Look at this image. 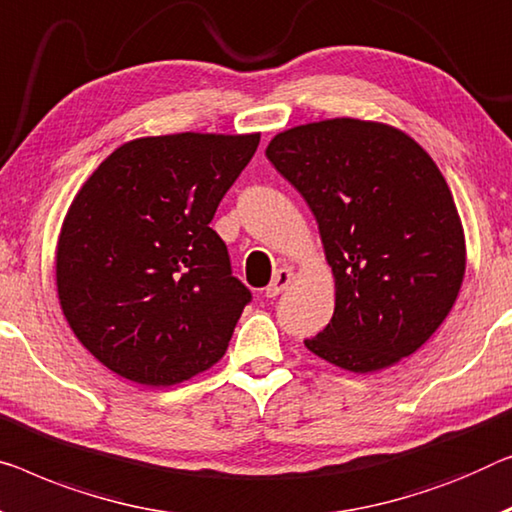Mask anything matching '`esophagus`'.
Listing matches in <instances>:
<instances>
[{
	"mask_svg": "<svg viewBox=\"0 0 512 512\" xmlns=\"http://www.w3.org/2000/svg\"><path fill=\"white\" fill-rule=\"evenodd\" d=\"M292 280H294L292 269H280L276 276H273L271 285L266 287V296H269V299H276L278 294H282L289 285H292Z\"/></svg>",
	"mask_w": 512,
	"mask_h": 512,
	"instance_id": "1",
	"label": "esophagus"
}]
</instances>
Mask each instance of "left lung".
<instances>
[{
	"label": "left lung",
	"instance_id": "left-lung-1",
	"mask_svg": "<svg viewBox=\"0 0 512 512\" xmlns=\"http://www.w3.org/2000/svg\"><path fill=\"white\" fill-rule=\"evenodd\" d=\"M266 158L315 213L335 310L312 354L377 372L421 349L460 294L467 246L451 188L398 128L324 119L278 133Z\"/></svg>",
	"mask_w": 512,
	"mask_h": 512
}]
</instances>
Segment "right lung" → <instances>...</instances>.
Returning a JSON list of instances; mask_svg holds the SVG:
<instances>
[{
	"label": "right lung",
	"instance_id": "right-lung-1",
	"mask_svg": "<svg viewBox=\"0 0 512 512\" xmlns=\"http://www.w3.org/2000/svg\"><path fill=\"white\" fill-rule=\"evenodd\" d=\"M257 144L259 133L137 137L82 183L59 232V305L119 377L174 386L227 352L250 289L209 223Z\"/></svg>",
	"mask_w": 512,
	"mask_h": 512
}]
</instances>
